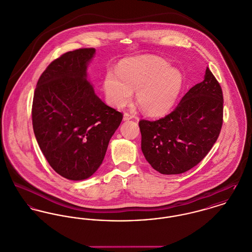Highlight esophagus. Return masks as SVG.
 <instances>
[{
  "instance_id": "obj_1",
  "label": "esophagus",
  "mask_w": 252,
  "mask_h": 252,
  "mask_svg": "<svg viewBox=\"0 0 252 252\" xmlns=\"http://www.w3.org/2000/svg\"><path fill=\"white\" fill-rule=\"evenodd\" d=\"M132 118H133L132 115H130V114H128V113H125L124 117H123V120H124V121H129V120H131Z\"/></svg>"
}]
</instances>
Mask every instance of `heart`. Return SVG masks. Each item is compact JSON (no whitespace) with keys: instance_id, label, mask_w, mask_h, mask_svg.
Returning a JSON list of instances; mask_svg holds the SVG:
<instances>
[{"instance_id":"heart-1","label":"heart","mask_w":252,"mask_h":252,"mask_svg":"<svg viewBox=\"0 0 252 252\" xmlns=\"http://www.w3.org/2000/svg\"><path fill=\"white\" fill-rule=\"evenodd\" d=\"M182 86V76L164 58L141 56L123 61L118 74L108 72L103 81L107 101L116 108L126 106L136 91L141 110L161 116L174 105Z\"/></svg>"}]
</instances>
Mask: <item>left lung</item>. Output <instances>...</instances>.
<instances>
[{"instance_id": "left-lung-1", "label": "left lung", "mask_w": 252, "mask_h": 252, "mask_svg": "<svg viewBox=\"0 0 252 252\" xmlns=\"http://www.w3.org/2000/svg\"><path fill=\"white\" fill-rule=\"evenodd\" d=\"M221 88L207 68L204 79L181 98L174 111L139 122L141 149L146 160L162 174H183L210 152L221 126Z\"/></svg>"}]
</instances>
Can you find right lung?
Wrapping results in <instances>:
<instances>
[{"instance_id": "right-lung-1", "label": "right lung", "mask_w": 252, "mask_h": 252, "mask_svg": "<svg viewBox=\"0 0 252 252\" xmlns=\"http://www.w3.org/2000/svg\"><path fill=\"white\" fill-rule=\"evenodd\" d=\"M96 50L78 49L54 60L39 78L32 126L51 167L70 180L97 172L123 114L97 97L87 77Z\"/></svg>"}]
</instances>
